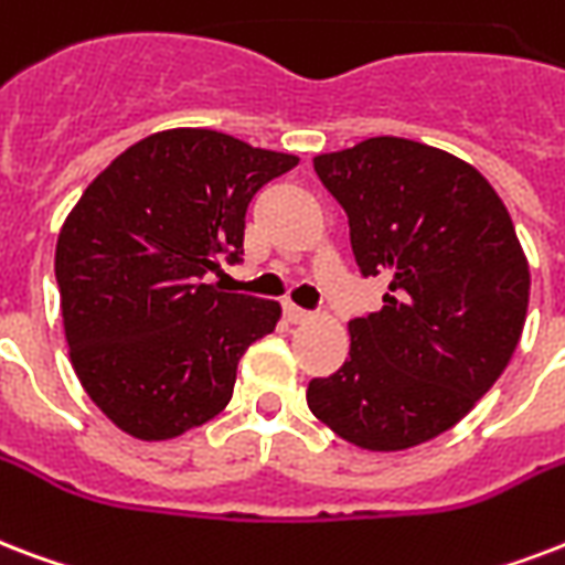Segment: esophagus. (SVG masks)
Listing matches in <instances>:
<instances>
[{"mask_svg":"<svg viewBox=\"0 0 565 565\" xmlns=\"http://www.w3.org/2000/svg\"><path fill=\"white\" fill-rule=\"evenodd\" d=\"M284 313H287V320H290V322H308V320H313L311 311H305V308H299V305H292V301H287V305H284Z\"/></svg>","mask_w":565,"mask_h":565,"instance_id":"obj_1","label":"esophagus"}]
</instances>
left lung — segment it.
<instances>
[{
    "instance_id": "left-lung-1",
    "label": "left lung",
    "mask_w": 565,
    "mask_h": 565,
    "mask_svg": "<svg viewBox=\"0 0 565 565\" xmlns=\"http://www.w3.org/2000/svg\"><path fill=\"white\" fill-rule=\"evenodd\" d=\"M347 210L355 264L391 275L350 320V359L308 385L343 441L394 454L441 436L498 382L522 338L531 269L489 180L447 150L379 136L313 157Z\"/></svg>"
}]
</instances>
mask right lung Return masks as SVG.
Instances as JSON below:
<instances>
[{"label": "right lung", "mask_w": 565, "mask_h": 565, "mask_svg": "<svg viewBox=\"0 0 565 565\" xmlns=\"http://www.w3.org/2000/svg\"><path fill=\"white\" fill-rule=\"evenodd\" d=\"M299 157L174 127L88 183L55 243L71 364L92 403L139 441H168L231 403L236 364L281 305L204 284L243 252L257 189Z\"/></svg>", "instance_id": "add662e5"}]
</instances>
